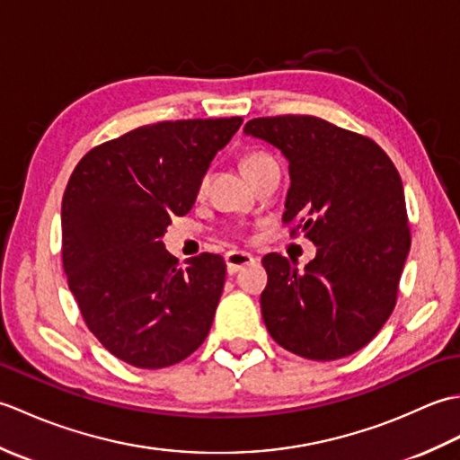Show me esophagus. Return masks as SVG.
Listing matches in <instances>:
<instances>
[{
	"mask_svg": "<svg viewBox=\"0 0 460 460\" xmlns=\"http://www.w3.org/2000/svg\"><path fill=\"white\" fill-rule=\"evenodd\" d=\"M257 259L251 255V252L245 251H229L227 255H225V265H227V272L229 275H235L237 270H241L243 267H249L255 262Z\"/></svg>",
	"mask_w": 460,
	"mask_h": 460,
	"instance_id": "esophagus-1",
	"label": "esophagus"
}]
</instances>
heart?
I'll list each match as a JSON object with an SVG mask.
<instances>
[{
    "instance_id": "1",
    "label": "heart",
    "mask_w": 460,
    "mask_h": 460,
    "mask_svg": "<svg viewBox=\"0 0 460 460\" xmlns=\"http://www.w3.org/2000/svg\"><path fill=\"white\" fill-rule=\"evenodd\" d=\"M269 158V155H265V154H251V155H247V158L245 160H243V170H251L252 168V165H257L259 162H262V160H267ZM203 185H205V181L201 183V188H203Z\"/></svg>"
}]
</instances>
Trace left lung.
<instances>
[{"instance_id":"8db88e82","label":"left lung","mask_w":460,"mask_h":460,"mask_svg":"<svg viewBox=\"0 0 460 460\" xmlns=\"http://www.w3.org/2000/svg\"><path fill=\"white\" fill-rule=\"evenodd\" d=\"M243 132L288 160L282 221L298 219L296 229L316 245L302 270L279 252L262 257L269 282L261 312L269 334L308 359L354 354L392 316L411 247L394 162L374 140L316 116L252 119Z\"/></svg>"}]
</instances>
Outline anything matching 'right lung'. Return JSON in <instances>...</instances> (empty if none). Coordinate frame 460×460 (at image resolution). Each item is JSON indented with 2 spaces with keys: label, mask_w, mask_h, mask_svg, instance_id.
Returning a JSON list of instances; mask_svg holds the SVG:
<instances>
[{
  "label": "right lung",
  "mask_w": 460,
  "mask_h": 460,
  "mask_svg": "<svg viewBox=\"0 0 460 460\" xmlns=\"http://www.w3.org/2000/svg\"><path fill=\"white\" fill-rule=\"evenodd\" d=\"M241 116L140 126L96 146L66 183L63 267L86 326L134 367L178 364L208 338L225 285L213 252L178 265L165 251L172 215H185Z\"/></svg>",
  "instance_id": "obj_1"
}]
</instances>
